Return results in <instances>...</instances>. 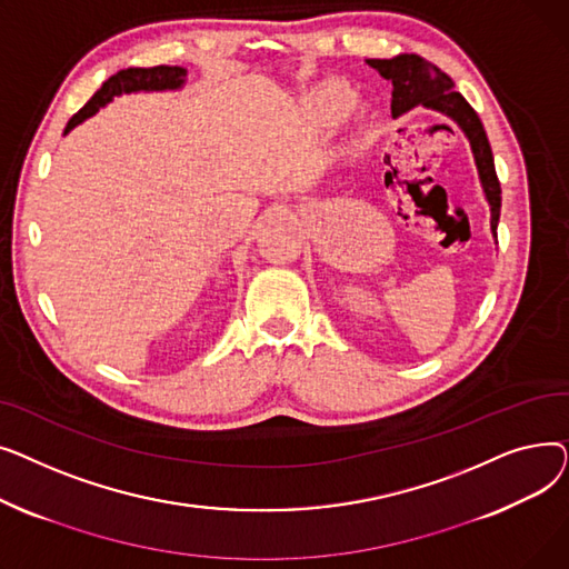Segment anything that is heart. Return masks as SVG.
Segmentation results:
<instances>
[{"label": "heart", "instance_id": "1", "mask_svg": "<svg viewBox=\"0 0 569 569\" xmlns=\"http://www.w3.org/2000/svg\"><path fill=\"white\" fill-rule=\"evenodd\" d=\"M311 106L313 117L320 124H337L355 110L357 97L343 82H325L316 89Z\"/></svg>", "mask_w": 569, "mask_h": 569}]
</instances>
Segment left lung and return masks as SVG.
<instances>
[{"label": "left lung", "instance_id": "1", "mask_svg": "<svg viewBox=\"0 0 569 569\" xmlns=\"http://www.w3.org/2000/svg\"><path fill=\"white\" fill-rule=\"evenodd\" d=\"M382 78L392 80V114L399 117L415 106H427L452 117L470 140L477 170H480L482 187L491 204V230L498 237L500 219V182L493 166L491 144L482 119L470 108V103L455 92V80L442 73L436 64L427 62L420 54H397L392 59H367Z\"/></svg>", "mask_w": 569, "mask_h": 569}]
</instances>
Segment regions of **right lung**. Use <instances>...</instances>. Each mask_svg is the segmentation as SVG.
<instances>
[{
  "label": "right lung",
  "mask_w": 569,
  "mask_h": 569,
  "mask_svg": "<svg viewBox=\"0 0 569 569\" xmlns=\"http://www.w3.org/2000/svg\"><path fill=\"white\" fill-rule=\"evenodd\" d=\"M187 71L182 67H152V69H124L114 76H110L99 92L89 99L67 124L69 133L73 127H78L82 119L92 117L99 108H103L112 97L122 92H140V89H177L182 87Z\"/></svg>",
  "instance_id": "add662e5"
}]
</instances>
